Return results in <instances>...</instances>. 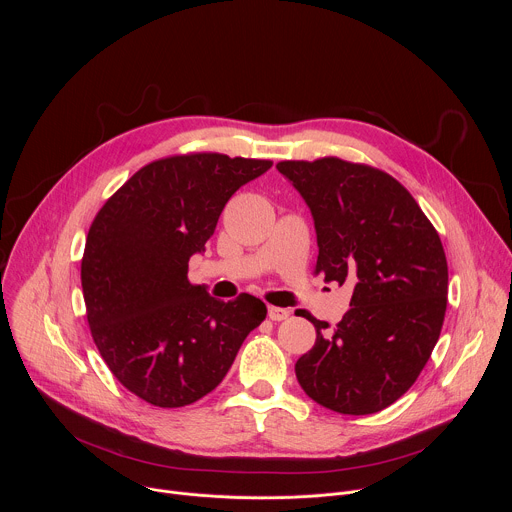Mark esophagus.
<instances>
[{
  "mask_svg": "<svg viewBox=\"0 0 512 512\" xmlns=\"http://www.w3.org/2000/svg\"><path fill=\"white\" fill-rule=\"evenodd\" d=\"M289 314H291V312L285 310V308H277V306H269V308H267V316H269V320H273V322L287 320Z\"/></svg>",
  "mask_w": 512,
  "mask_h": 512,
  "instance_id": "34e87169",
  "label": "esophagus"
}]
</instances>
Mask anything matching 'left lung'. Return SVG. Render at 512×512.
Returning <instances> with one entry per match:
<instances>
[{"mask_svg": "<svg viewBox=\"0 0 512 512\" xmlns=\"http://www.w3.org/2000/svg\"><path fill=\"white\" fill-rule=\"evenodd\" d=\"M277 170L312 210L316 273L352 285L334 328L304 312L316 344L296 362L298 383L336 413H377L409 391L440 338L448 306L440 235L383 170L340 158L287 160Z\"/></svg>", "mask_w": 512, "mask_h": 512, "instance_id": "8db88e82", "label": "left lung"}]
</instances>
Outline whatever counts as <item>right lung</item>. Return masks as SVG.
Here are the masks:
<instances>
[{"instance_id": "1", "label": "right lung", "mask_w": 512, "mask_h": 512, "mask_svg": "<svg viewBox=\"0 0 512 512\" xmlns=\"http://www.w3.org/2000/svg\"><path fill=\"white\" fill-rule=\"evenodd\" d=\"M273 162L186 154L137 170L97 212L81 261L93 340L115 379L156 407H184L225 379L267 316L249 294L221 302L188 281L229 198Z\"/></svg>"}]
</instances>
